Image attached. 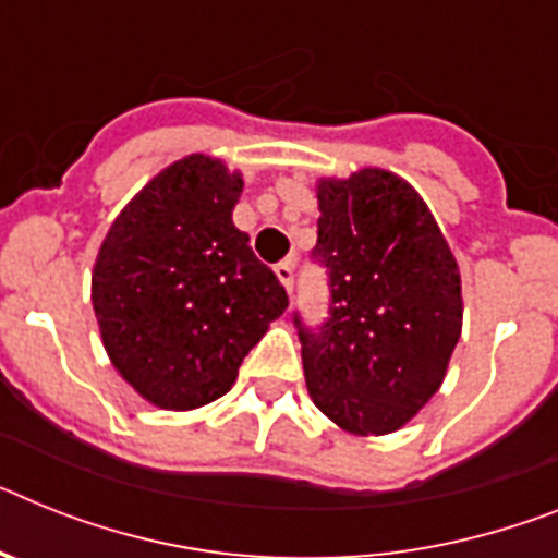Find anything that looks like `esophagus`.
<instances>
[{
  "instance_id": "esophagus-1",
  "label": "esophagus",
  "mask_w": 558,
  "mask_h": 558,
  "mask_svg": "<svg viewBox=\"0 0 558 558\" xmlns=\"http://www.w3.org/2000/svg\"><path fill=\"white\" fill-rule=\"evenodd\" d=\"M275 275H278V280L283 283V289L292 294V289H294V260L292 257H289V260H283V264L275 266Z\"/></svg>"
}]
</instances>
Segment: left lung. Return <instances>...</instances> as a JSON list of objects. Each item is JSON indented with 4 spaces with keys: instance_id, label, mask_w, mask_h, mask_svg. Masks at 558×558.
Instances as JSON below:
<instances>
[{
    "instance_id": "8db88e82",
    "label": "left lung",
    "mask_w": 558,
    "mask_h": 558,
    "mask_svg": "<svg viewBox=\"0 0 558 558\" xmlns=\"http://www.w3.org/2000/svg\"><path fill=\"white\" fill-rule=\"evenodd\" d=\"M329 317L301 337L308 397L349 434L402 428L448 372L462 331L460 266L420 192L377 167L317 181Z\"/></svg>"
}]
</instances>
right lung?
<instances>
[{
	"label": "right lung",
	"mask_w": 558,
	"mask_h": 558,
	"mask_svg": "<svg viewBox=\"0 0 558 558\" xmlns=\"http://www.w3.org/2000/svg\"><path fill=\"white\" fill-rule=\"evenodd\" d=\"M241 190V172L218 158H181L121 209L98 250L101 343L158 409H201L227 395L289 306L287 289L232 223Z\"/></svg>",
	"instance_id": "add662e5"
}]
</instances>
